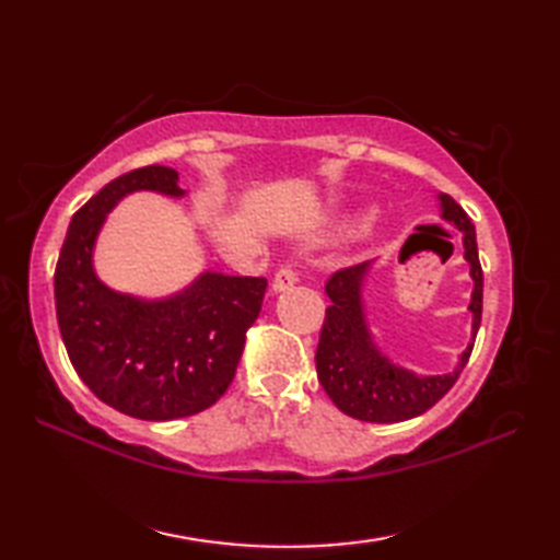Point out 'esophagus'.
Wrapping results in <instances>:
<instances>
[{
  "label": "esophagus",
  "mask_w": 560,
  "mask_h": 560,
  "mask_svg": "<svg viewBox=\"0 0 560 560\" xmlns=\"http://www.w3.org/2000/svg\"><path fill=\"white\" fill-rule=\"evenodd\" d=\"M295 281H299V273H295L291 267H281L277 273H273L271 291H273V293H283V291H289Z\"/></svg>",
  "instance_id": "34e87169"
}]
</instances>
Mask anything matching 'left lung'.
<instances>
[{"label": "left lung", "instance_id": "obj_1", "mask_svg": "<svg viewBox=\"0 0 560 560\" xmlns=\"http://www.w3.org/2000/svg\"><path fill=\"white\" fill-rule=\"evenodd\" d=\"M438 201L440 217L462 233L464 259H467L469 277L474 281L469 303L471 341L462 351L455 371L443 375H416L407 368L392 363L373 341L363 303V287L368 271H371V261L331 273L325 287L331 305L327 307L325 325L319 331L315 365L319 385L337 404V409L351 419L368 423H397L421 416L447 395L471 355L474 339H477L481 325L483 303V271L479 265L477 231H474V223L464 209L450 195H438Z\"/></svg>", "mask_w": 560, "mask_h": 560}]
</instances>
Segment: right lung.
Returning <instances> with one entry per match:
<instances>
[{
  "instance_id": "1",
  "label": "right lung",
  "mask_w": 560,
  "mask_h": 560,
  "mask_svg": "<svg viewBox=\"0 0 560 560\" xmlns=\"http://www.w3.org/2000/svg\"><path fill=\"white\" fill-rule=\"evenodd\" d=\"M177 180L165 165L115 177L71 217L55 269L71 365L101 401L141 421L183 419L219 401L267 291L265 277L205 271L180 293L147 301L96 277L93 247L117 201L132 192L185 197Z\"/></svg>"
}]
</instances>
